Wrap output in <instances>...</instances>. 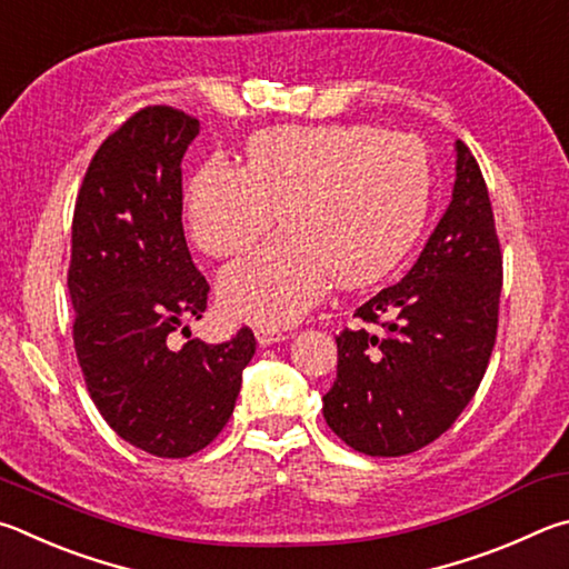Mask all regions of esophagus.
Masks as SVG:
<instances>
[{"mask_svg": "<svg viewBox=\"0 0 569 569\" xmlns=\"http://www.w3.org/2000/svg\"><path fill=\"white\" fill-rule=\"evenodd\" d=\"M254 337L259 345H274V342H282L284 340V332L277 330V327H267V325H259L254 330Z\"/></svg>", "mask_w": 569, "mask_h": 569, "instance_id": "1", "label": "esophagus"}]
</instances>
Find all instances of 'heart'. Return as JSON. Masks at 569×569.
Masks as SVG:
<instances>
[{
    "instance_id": "1",
    "label": "heart",
    "mask_w": 569,
    "mask_h": 569,
    "mask_svg": "<svg viewBox=\"0 0 569 569\" xmlns=\"http://www.w3.org/2000/svg\"><path fill=\"white\" fill-rule=\"evenodd\" d=\"M430 202V162L412 134L277 127L247 144L244 167L209 159L184 189L189 237L229 257L277 222L287 232L222 269L232 320L290 325L340 287L380 282L410 252Z\"/></svg>"
}]
</instances>
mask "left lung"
Instances as JSON below:
<instances>
[{"instance_id":"1","label":"left lung","mask_w":569,"mask_h":569,"mask_svg":"<svg viewBox=\"0 0 569 569\" xmlns=\"http://www.w3.org/2000/svg\"><path fill=\"white\" fill-rule=\"evenodd\" d=\"M502 249L490 192L457 142L452 202L400 282L367 300V327L337 340V380L322 397L330 430L357 452L400 457L450 430L490 365Z\"/></svg>"}]
</instances>
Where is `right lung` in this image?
<instances>
[{
	"instance_id": "right-lung-1",
	"label": "right lung",
	"mask_w": 569,
	"mask_h": 569,
	"mask_svg": "<svg viewBox=\"0 0 569 569\" xmlns=\"http://www.w3.org/2000/svg\"><path fill=\"white\" fill-rule=\"evenodd\" d=\"M197 134L199 119L152 104L99 144L67 272L89 397L122 440L172 460L222 432L257 347L249 327L219 345L174 340L209 295L182 227V157Z\"/></svg>"
}]
</instances>
